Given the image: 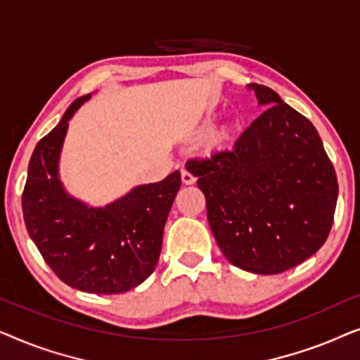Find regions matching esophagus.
I'll return each mask as SVG.
<instances>
[{"mask_svg": "<svg viewBox=\"0 0 360 360\" xmlns=\"http://www.w3.org/2000/svg\"><path fill=\"white\" fill-rule=\"evenodd\" d=\"M181 181H184L185 185H193L195 181H196V179H195V175L193 174H190L188 170H181Z\"/></svg>", "mask_w": 360, "mask_h": 360, "instance_id": "34e87169", "label": "esophagus"}]
</instances>
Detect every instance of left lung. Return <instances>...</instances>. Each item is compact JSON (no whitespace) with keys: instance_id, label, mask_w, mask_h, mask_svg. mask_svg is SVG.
<instances>
[{"instance_id":"1","label":"left lung","mask_w":360,"mask_h":360,"mask_svg":"<svg viewBox=\"0 0 360 360\" xmlns=\"http://www.w3.org/2000/svg\"><path fill=\"white\" fill-rule=\"evenodd\" d=\"M267 106L231 147L186 162L205 193L210 228L226 259L252 274L297 267L326 243L338 179L314 126L269 86Z\"/></svg>"}]
</instances>
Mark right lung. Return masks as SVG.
Listing matches in <instances>:
<instances>
[{"instance_id": "obj_1", "label": "right lung", "mask_w": 360, "mask_h": 360, "mask_svg": "<svg viewBox=\"0 0 360 360\" xmlns=\"http://www.w3.org/2000/svg\"><path fill=\"white\" fill-rule=\"evenodd\" d=\"M90 96L73 101L60 122L37 142L29 160L22 213L29 236L63 283L88 293L117 295L154 272L181 176L175 170L103 208L72 198L58 179V157L68 121Z\"/></svg>"}]
</instances>
